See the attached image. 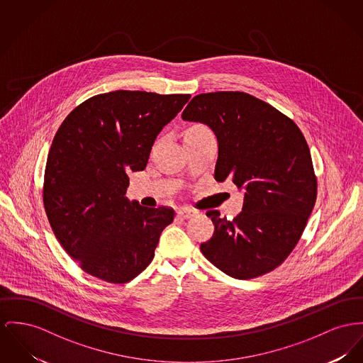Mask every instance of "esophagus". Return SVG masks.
<instances>
[{"label":"esophagus","instance_id":"obj_1","mask_svg":"<svg viewBox=\"0 0 363 363\" xmlns=\"http://www.w3.org/2000/svg\"><path fill=\"white\" fill-rule=\"evenodd\" d=\"M194 215H196V211L189 209V208H182L177 211V216L180 218H193Z\"/></svg>","mask_w":363,"mask_h":363}]
</instances>
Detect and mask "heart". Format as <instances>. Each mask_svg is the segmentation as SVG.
<instances>
[{
    "instance_id": "heart-1",
    "label": "heart",
    "mask_w": 363,
    "mask_h": 363,
    "mask_svg": "<svg viewBox=\"0 0 363 363\" xmlns=\"http://www.w3.org/2000/svg\"><path fill=\"white\" fill-rule=\"evenodd\" d=\"M203 130H208V128H205L203 125H194L187 130V133H190V132H203Z\"/></svg>"
}]
</instances>
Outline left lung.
<instances>
[{"mask_svg":"<svg viewBox=\"0 0 363 363\" xmlns=\"http://www.w3.org/2000/svg\"><path fill=\"white\" fill-rule=\"evenodd\" d=\"M184 121L208 125L218 138L215 179L243 191L242 212L220 218L201 243L203 256L224 274L252 279L281 266L300 240L316 201V177L298 126L266 101L245 92L191 99Z\"/></svg>","mask_w":363,"mask_h":363,"instance_id":"8db88e82","label":"left lung"}]
</instances>
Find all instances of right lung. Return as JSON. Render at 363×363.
Segmentation results:
<instances>
[{"label": "right lung", "instance_id": "obj_1", "mask_svg": "<svg viewBox=\"0 0 363 363\" xmlns=\"http://www.w3.org/2000/svg\"><path fill=\"white\" fill-rule=\"evenodd\" d=\"M190 95L114 91L75 107L57 129L44 176L55 237L79 267L125 284L154 259L172 208L129 201L128 173L143 170L158 133Z\"/></svg>", "mask_w": 363, "mask_h": 363}]
</instances>
